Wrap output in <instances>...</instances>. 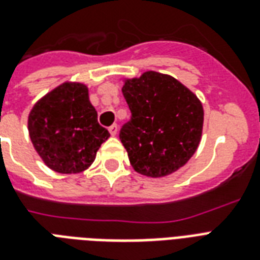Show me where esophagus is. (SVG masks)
<instances>
[{"instance_id": "obj_1", "label": "esophagus", "mask_w": 260, "mask_h": 260, "mask_svg": "<svg viewBox=\"0 0 260 260\" xmlns=\"http://www.w3.org/2000/svg\"><path fill=\"white\" fill-rule=\"evenodd\" d=\"M109 132H110V135H112V136H116V135H117V132H118V126L116 125V124L110 125L109 126Z\"/></svg>"}]
</instances>
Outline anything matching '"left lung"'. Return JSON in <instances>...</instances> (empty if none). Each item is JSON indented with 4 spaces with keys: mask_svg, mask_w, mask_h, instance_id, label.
<instances>
[{
    "mask_svg": "<svg viewBox=\"0 0 260 260\" xmlns=\"http://www.w3.org/2000/svg\"><path fill=\"white\" fill-rule=\"evenodd\" d=\"M122 94L132 116L122 125L120 140L134 170L162 178L185 166L202 135L204 109L197 95L156 71L124 79Z\"/></svg>",
    "mask_w": 260,
    "mask_h": 260,
    "instance_id": "left-lung-1",
    "label": "left lung"
}]
</instances>
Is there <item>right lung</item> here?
I'll return each mask as SVG.
<instances>
[{
  "label": "right lung",
  "mask_w": 260,
  "mask_h": 260,
  "mask_svg": "<svg viewBox=\"0 0 260 260\" xmlns=\"http://www.w3.org/2000/svg\"><path fill=\"white\" fill-rule=\"evenodd\" d=\"M30 142L43 162L60 174L85 171L110 135L97 121L89 89L64 82L34 105L28 116Z\"/></svg>",
  "instance_id": "obj_1"
}]
</instances>
